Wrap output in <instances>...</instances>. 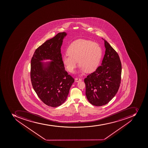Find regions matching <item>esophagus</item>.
Here are the masks:
<instances>
[{"label":"esophagus","mask_w":148,"mask_h":148,"mask_svg":"<svg viewBox=\"0 0 148 148\" xmlns=\"http://www.w3.org/2000/svg\"><path fill=\"white\" fill-rule=\"evenodd\" d=\"M82 80V79H79V78H75V82H80Z\"/></svg>","instance_id":"34e87169"}]
</instances>
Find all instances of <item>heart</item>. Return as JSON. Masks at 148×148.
Returning a JSON list of instances; mask_svg holds the SVG:
<instances>
[{"label": "heart", "instance_id": "obj_1", "mask_svg": "<svg viewBox=\"0 0 148 148\" xmlns=\"http://www.w3.org/2000/svg\"><path fill=\"white\" fill-rule=\"evenodd\" d=\"M67 53L62 57V62L67 70L73 72L79 62L80 71L92 73L98 68L102 56L99 44L90 40L78 39L73 42L67 49Z\"/></svg>", "mask_w": 148, "mask_h": 148}]
</instances>
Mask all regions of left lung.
<instances>
[{"label":"left lung","instance_id":"left-lung-1","mask_svg":"<svg viewBox=\"0 0 148 148\" xmlns=\"http://www.w3.org/2000/svg\"><path fill=\"white\" fill-rule=\"evenodd\" d=\"M103 39L106 51L101 66L84 79L86 98L91 104L97 106L106 105L115 96L120 86L122 72L119 55Z\"/></svg>","mask_w":148,"mask_h":148}]
</instances>
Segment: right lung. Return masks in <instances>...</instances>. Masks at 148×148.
I'll return each mask as SVG.
<instances>
[{"instance_id": "1", "label": "right lung", "mask_w": 148, "mask_h": 148, "mask_svg": "<svg viewBox=\"0 0 148 148\" xmlns=\"http://www.w3.org/2000/svg\"><path fill=\"white\" fill-rule=\"evenodd\" d=\"M66 33H59L36 49L31 60L30 78L34 91L48 106L56 107L66 100L75 82L62 62L61 48ZM49 59L50 61H43Z\"/></svg>"}]
</instances>
